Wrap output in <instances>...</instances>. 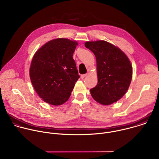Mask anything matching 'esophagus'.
I'll return each mask as SVG.
<instances>
[{
    "label": "esophagus",
    "instance_id": "esophagus-1",
    "mask_svg": "<svg viewBox=\"0 0 159 159\" xmlns=\"http://www.w3.org/2000/svg\"><path fill=\"white\" fill-rule=\"evenodd\" d=\"M87 74H83V75H81V79H84L85 77H87Z\"/></svg>",
    "mask_w": 159,
    "mask_h": 159
}]
</instances>
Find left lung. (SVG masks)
Instances as JSON below:
<instances>
[{"label":"left lung","mask_w":159,"mask_h":159,"mask_svg":"<svg viewBox=\"0 0 159 159\" xmlns=\"http://www.w3.org/2000/svg\"><path fill=\"white\" fill-rule=\"evenodd\" d=\"M85 47L96 58L98 84L90 89L93 98L106 106L117 102L126 94L131 81L129 59L120 48L106 41H86Z\"/></svg>","instance_id":"8db88e82"}]
</instances>
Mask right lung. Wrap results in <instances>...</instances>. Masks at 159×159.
Returning a JSON list of instances; mask_svg holds the SVG:
<instances>
[{
  "instance_id": "right-lung-1",
  "label": "right lung",
  "mask_w": 159,
  "mask_h": 159,
  "mask_svg": "<svg viewBox=\"0 0 159 159\" xmlns=\"http://www.w3.org/2000/svg\"><path fill=\"white\" fill-rule=\"evenodd\" d=\"M77 45L76 41L56 38L34 53L30 77L36 93L45 102L59 106L69 99L80 77L73 58Z\"/></svg>"
}]
</instances>
